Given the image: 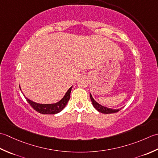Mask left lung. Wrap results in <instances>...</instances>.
I'll list each match as a JSON object with an SVG mask.
<instances>
[{"instance_id":"obj_1","label":"left lung","mask_w":158,"mask_h":158,"mask_svg":"<svg viewBox=\"0 0 158 158\" xmlns=\"http://www.w3.org/2000/svg\"><path fill=\"white\" fill-rule=\"evenodd\" d=\"M90 98H91V100L92 102L93 106H94V108L99 112H102V113H104V114L115 113V112H117L118 111H119L121 109V108H118V109L110 108H107V107H106V106L99 104V103H98L94 99H93L91 93H90Z\"/></svg>"}]
</instances>
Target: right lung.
Here are the masks:
<instances>
[{"label": "right lung", "instance_id": "obj_1", "mask_svg": "<svg viewBox=\"0 0 158 158\" xmlns=\"http://www.w3.org/2000/svg\"><path fill=\"white\" fill-rule=\"evenodd\" d=\"M20 89L21 90L20 87ZM72 86H71V87L68 89V91L66 92L65 95L63 96V98L59 102L54 103V104H40V103L35 102L31 100V99H28L24 95V93L23 95L25 97V98L27 99V101L28 102V104H29L32 107H33L35 110L37 111L38 112L44 114H54L59 113V112L62 111L63 109L65 108L67 102H68L69 100L70 93H71V91H72Z\"/></svg>", "mask_w": 158, "mask_h": 158}]
</instances>
